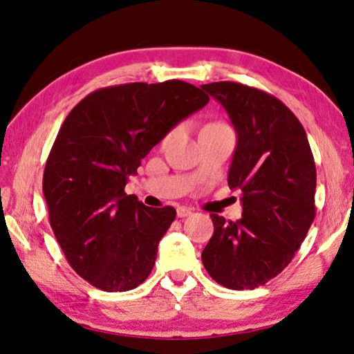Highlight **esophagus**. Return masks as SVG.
<instances>
[{"label": "esophagus", "mask_w": 354, "mask_h": 354, "mask_svg": "<svg viewBox=\"0 0 354 354\" xmlns=\"http://www.w3.org/2000/svg\"><path fill=\"white\" fill-rule=\"evenodd\" d=\"M176 214H178V217H187V216L192 214V209L181 206V207H178V209H176Z\"/></svg>", "instance_id": "34e87169"}]
</instances>
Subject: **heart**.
Listing matches in <instances>:
<instances>
[{
  "label": "heart",
  "instance_id": "heart-1",
  "mask_svg": "<svg viewBox=\"0 0 354 354\" xmlns=\"http://www.w3.org/2000/svg\"><path fill=\"white\" fill-rule=\"evenodd\" d=\"M207 127H218V129H221V127H225V126H222V124H209V126H206L205 129H207Z\"/></svg>",
  "mask_w": 354,
  "mask_h": 354
}]
</instances>
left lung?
<instances>
[{
  "label": "left lung",
  "mask_w": 354,
  "mask_h": 354,
  "mask_svg": "<svg viewBox=\"0 0 354 354\" xmlns=\"http://www.w3.org/2000/svg\"><path fill=\"white\" fill-rule=\"evenodd\" d=\"M201 88L236 131L228 186L243 194L239 221L211 214L214 233L201 260L225 288L254 290L282 272L306 239L315 218V162L304 127L277 97L234 82Z\"/></svg>",
  "instance_id": "1"
}]
</instances>
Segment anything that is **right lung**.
<instances>
[{
	"mask_svg": "<svg viewBox=\"0 0 354 354\" xmlns=\"http://www.w3.org/2000/svg\"><path fill=\"white\" fill-rule=\"evenodd\" d=\"M207 102V94L186 82H140L100 88L67 115L42 190L67 261L96 288L133 290L153 271L176 211L145 206L124 187L143 157Z\"/></svg>",
	"mask_w": 354,
	"mask_h": 354,
	"instance_id": "obj_1",
	"label": "right lung"
}]
</instances>
